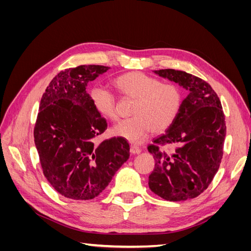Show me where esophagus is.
Wrapping results in <instances>:
<instances>
[{
	"label": "esophagus",
	"mask_w": 251,
	"mask_h": 251,
	"mask_svg": "<svg viewBox=\"0 0 251 251\" xmlns=\"http://www.w3.org/2000/svg\"><path fill=\"white\" fill-rule=\"evenodd\" d=\"M130 151H131L132 155H136V154H140L141 150L139 148H137V147H135V146H131Z\"/></svg>",
	"instance_id": "esophagus-1"
}]
</instances>
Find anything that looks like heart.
Masks as SVG:
<instances>
[{
    "instance_id": "b5f03b06",
    "label": "heart",
    "mask_w": 251,
    "mask_h": 251,
    "mask_svg": "<svg viewBox=\"0 0 251 251\" xmlns=\"http://www.w3.org/2000/svg\"><path fill=\"white\" fill-rule=\"evenodd\" d=\"M118 93L135 100L131 118L120 121L112 134L140 143L153 132L162 133L177 119L182 105V91L172 82H163L142 72H128L113 80ZM90 98L95 110L105 119L116 120L115 98L107 90L94 87Z\"/></svg>"
}]
</instances>
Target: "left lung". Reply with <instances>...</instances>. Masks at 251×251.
<instances>
[{
    "label": "left lung",
    "mask_w": 251,
    "mask_h": 251,
    "mask_svg": "<svg viewBox=\"0 0 251 251\" xmlns=\"http://www.w3.org/2000/svg\"><path fill=\"white\" fill-rule=\"evenodd\" d=\"M155 73L189 93L172 126L148 147L155 159L149 186L164 200L193 199L208 187L222 160L226 135L222 104L209 83L195 75L174 69ZM165 146L173 149L171 155L161 150Z\"/></svg>",
    "instance_id": "obj_1"
}]
</instances>
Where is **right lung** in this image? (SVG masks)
I'll use <instances>...</instances> for the list:
<instances>
[{"instance_id": "obj_1", "label": "right lung", "mask_w": 251, "mask_h": 251, "mask_svg": "<svg viewBox=\"0 0 251 251\" xmlns=\"http://www.w3.org/2000/svg\"><path fill=\"white\" fill-rule=\"evenodd\" d=\"M109 69L81 65L60 71L42 96L33 132L35 147L45 177L66 198H95L130 157L125 138L96 142L108 125L86 89Z\"/></svg>"}]
</instances>
